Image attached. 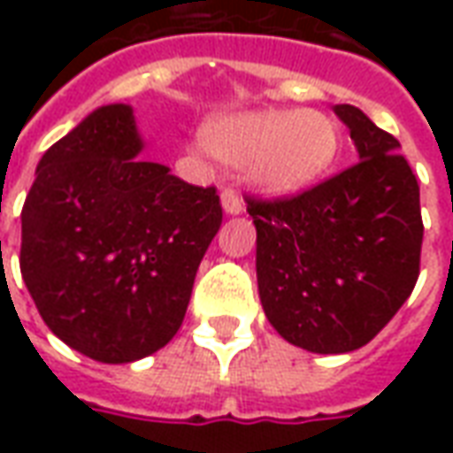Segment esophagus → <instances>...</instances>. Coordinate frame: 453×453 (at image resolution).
Segmentation results:
<instances>
[{
    "mask_svg": "<svg viewBox=\"0 0 453 453\" xmlns=\"http://www.w3.org/2000/svg\"><path fill=\"white\" fill-rule=\"evenodd\" d=\"M220 206L226 211L227 216H240L245 206H242V198L237 196V191L233 188H223V194H220Z\"/></svg>",
    "mask_w": 453,
    "mask_h": 453,
    "instance_id": "34e87169",
    "label": "esophagus"
}]
</instances>
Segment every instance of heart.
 I'll return each instance as SVG.
<instances>
[{"label": "heart", "mask_w": 453, "mask_h": 453, "mask_svg": "<svg viewBox=\"0 0 453 453\" xmlns=\"http://www.w3.org/2000/svg\"><path fill=\"white\" fill-rule=\"evenodd\" d=\"M206 150L265 196L288 198L313 188L333 169L340 128L318 109H259L218 116L203 126Z\"/></svg>", "instance_id": "b5f03b06"}]
</instances>
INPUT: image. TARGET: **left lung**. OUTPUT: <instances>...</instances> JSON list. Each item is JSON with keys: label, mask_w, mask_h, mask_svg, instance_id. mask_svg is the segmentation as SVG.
I'll return each mask as SVG.
<instances>
[{"label": "left lung", "mask_w": 453, "mask_h": 453, "mask_svg": "<svg viewBox=\"0 0 453 453\" xmlns=\"http://www.w3.org/2000/svg\"><path fill=\"white\" fill-rule=\"evenodd\" d=\"M333 111L357 162L294 198H247L266 320L315 354L359 349L390 323L418 281L425 230L398 140L357 106Z\"/></svg>", "instance_id": "8db88e82"}]
</instances>
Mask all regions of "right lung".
I'll return each instance as SVG.
<instances>
[{
  "instance_id": "1",
  "label": "right lung",
  "mask_w": 453,
  "mask_h": 453,
  "mask_svg": "<svg viewBox=\"0 0 453 453\" xmlns=\"http://www.w3.org/2000/svg\"><path fill=\"white\" fill-rule=\"evenodd\" d=\"M133 106L94 109L45 150L21 211V276L45 325L84 357L130 364L167 344L223 208L142 162Z\"/></svg>"
}]
</instances>
